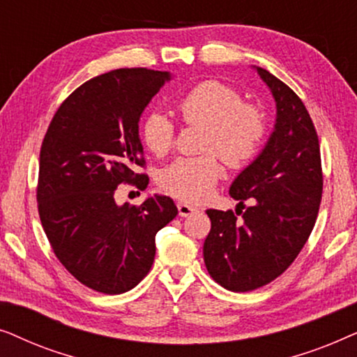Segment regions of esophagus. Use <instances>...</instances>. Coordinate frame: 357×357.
<instances>
[{"instance_id": "1", "label": "esophagus", "mask_w": 357, "mask_h": 357, "mask_svg": "<svg viewBox=\"0 0 357 357\" xmlns=\"http://www.w3.org/2000/svg\"><path fill=\"white\" fill-rule=\"evenodd\" d=\"M177 208H178V214L182 218H187V216H192V214H195V213H198V208H195V206H190V204H187V203H177Z\"/></svg>"}]
</instances>
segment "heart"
<instances>
[{"mask_svg": "<svg viewBox=\"0 0 357 357\" xmlns=\"http://www.w3.org/2000/svg\"><path fill=\"white\" fill-rule=\"evenodd\" d=\"M183 123L203 126L202 155L178 158L160 174V187L187 203H199L211 195L224 174L222 159L241 169L255 158L266 135V115L255 102L243 100L236 87L221 81H203L177 102ZM141 138L151 153L164 158L175 144V125L153 112L143 120Z\"/></svg>", "mask_w": 357, "mask_h": 357, "instance_id": "obj_1", "label": "heart"}]
</instances>
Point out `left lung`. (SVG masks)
Here are the masks:
<instances>
[{"label": "left lung", "mask_w": 357, "mask_h": 357, "mask_svg": "<svg viewBox=\"0 0 357 357\" xmlns=\"http://www.w3.org/2000/svg\"><path fill=\"white\" fill-rule=\"evenodd\" d=\"M276 100L278 119L255 162L234 180V211L208 209L211 231L204 265L218 284L247 292L275 281L292 265L315 226L324 193L317 130L301 97L270 71L258 68ZM242 215L238 220L236 216Z\"/></svg>", "instance_id": "1"}]
</instances>
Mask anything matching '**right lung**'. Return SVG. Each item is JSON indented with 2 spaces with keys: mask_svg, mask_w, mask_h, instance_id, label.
I'll list each match as a JSON object with an SVG mask.
<instances>
[{
  "mask_svg": "<svg viewBox=\"0 0 357 357\" xmlns=\"http://www.w3.org/2000/svg\"><path fill=\"white\" fill-rule=\"evenodd\" d=\"M169 73L121 68L71 92L48 125L40 148L37 208L48 242L81 284L121 294L148 275L155 234L177 216L169 197L116 206L121 183L144 190L149 178L138 135L144 107Z\"/></svg>",
  "mask_w": 357,
  "mask_h": 357,
  "instance_id": "right-lung-1",
  "label": "right lung"
}]
</instances>
